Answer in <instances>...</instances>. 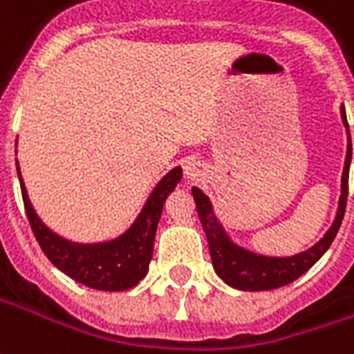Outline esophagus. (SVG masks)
Returning a JSON list of instances; mask_svg holds the SVG:
<instances>
[{"mask_svg": "<svg viewBox=\"0 0 354 354\" xmlns=\"http://www.w3.org/2000/svg\"><path fill=\"white\" fill-rule=\"evenodd\" d=\"M199 170H201V165H199V162H187V165H185V176L195 178L199 174Z\"/></svg>", "mask_w": 354, "mask_h": 354, "instance_id": "1", "label": "esophagus"}]
</instances>
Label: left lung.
Instances as JSON below:
<instances>
[{
	"mask_svg": "<svg viewBox=\"0 0 354 354\" xmlns=\"http://www.w3.org/2000/svg\"><path fill=\"white\" fill-rule=\"evenodd\" d=\"M341 113H343V122L347 124L345 109H341ZM349 165L351 140L349 145H347V159H345L343 180H341L343 184H341L339 211H337L333 226L328 230V234L313 249H308L305 253L295 254V257H286V259L249 253L245 249L234 245L226 237V234H224L218 220L214 218L211 201L207 199V195L203 194L201 189L194 187L192 194H194L197 214H199L203 230L207 234L212 266H214V270H216L220 278L226 281L228 286H232V288L243 289V291H268V289L288 286L293 280H297L299 276H303L308 268H313L316 261L330 249L332 241L337 236V232H339L343 216H345L347 194H349Z\"/></svg>",
	"mask_w": 354,
	"mask_h": 354,
	"instance_id": "left-lung-1",
	"label": "left lung"
}]
</instances>
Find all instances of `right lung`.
Masks as SVG:
<instances>
[{
    "instance_id": "add662e5",
    "label": "right lung",
    "mask_w": 354,
    "mask_h": 354,
    "mask_svg": "<svg viewBox=\"0 0 354 354\" xmlns=\"http://www.w3.org/2000/svg\"><path fill=\"white\" fill-rule=\"evenodd\" d=\"M19 178H21V170H19ZM180 180H182V169L176 167L157 184L149 201L145 203L140 218L136 220L134 226L124 236L107 243H91V245L66 241L46 228L32 209L22 178L21 192L36 241L59 270L65 272L66 276H71L73 280L80 281L88 288L100 289V291H124L134 288L147 274L162 205Z\"/></svg>"
}]
</instances>
